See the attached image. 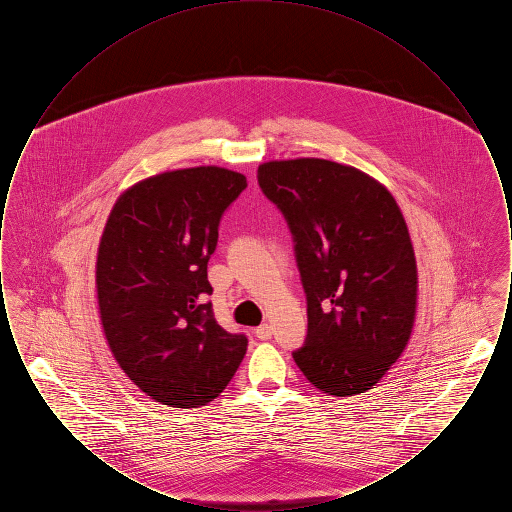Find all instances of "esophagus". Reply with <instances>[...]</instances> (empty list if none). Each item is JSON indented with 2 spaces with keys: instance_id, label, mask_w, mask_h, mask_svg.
Wrapping results in <instances>:
<instances>
[{
  "instance_id": "obj_1",
  "label": "esophagus",
  "mask_w": 512,
  "mask_h": 512,
  "mask_svg": "<svg viewBox=\"0 0 512 512\" xmlns=\"http://www.w3.org/2000/svg\"><path fill=\"white\" fill-rule=\"evenodd\" d=\"M255 336L259 338V340H270L272 338V326L270 324H261L259 328H255Z\"/></svg>"
}]
</instances>
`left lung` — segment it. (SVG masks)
Instances as JSON below:
<instances>
[{
	"instance_id": "obj_1",
	"label": "left lung",
	"mask_w": 512,
	"mask_h": 512,
	"mask_svg": "<svg viewBox=\"0 0 512 512\" xmlns=\"http://www.w3.org/2000/svg\"><path fill=\"white\" fill-rule=\"evenodd\" d=\"M293 236L309 332L293 361L322 393L372 390L413 332L416 261L393 195L365 172L303 157L259 165Z\"/></svg>"
}]
</instances>
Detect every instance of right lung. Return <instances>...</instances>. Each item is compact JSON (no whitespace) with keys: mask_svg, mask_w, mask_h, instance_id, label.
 Returning <instances> with one entry per match:
<instances>
[{"mask_svg":"<svg viewBox=\"0 0 512 512\" xmlns=\"http://www.w3.org/2000/svg\"><path fill=\"white\" fill-rule=\"evenodd\" d=\"M247 188L240 172H163L117 199L98 249L99 315L124 374L151 399L207 405L228 386L247 349L226 332L207 295V263L224 211Z\"/></svg>","mask_w":512,"mask_h":512,"instance_id":"right-lung-1","label":"right lung"}]
</instances>
